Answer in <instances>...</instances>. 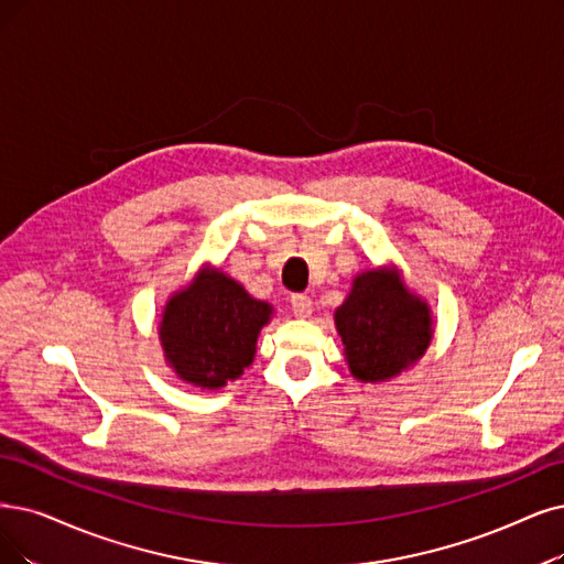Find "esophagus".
I'll return each instance as SVG.
<instances>
[{
  "label": "esophagus",
  "mask_w": 564,
  "mask_h": 564,
  "mask_svg": "<svg viewBox=\"0 0 564 564\" xmlns=\"http://www.w3.org/2000/svg\"><path fill=\"white\" fill-rule=\"evenodd\" d=\"M291 310H294L299 319H307L312 314V299L305 294H294L291 296Z\"/></svg>",
  "instance_id": "1"
}]
</instances>
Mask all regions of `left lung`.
Masks as SVG:
<instances>
[{
    "label": "left lung",
    "instance_id": "left-lung-1",
    "mask_svg": "<svg viewBox=\"0 0 564 564\" xmlns=\"http://www.w3.org/2000/svg\"><path fill=\"white\" fill-rule=\"evenodd\" d=\"M335 326L351 375L370 384L416 364L433 337L431 307L387 268L354 278L351 294L335 310Z\"/></svg>",
    "mask_w": 564,
    "mask_h": 564
}]
</instances>
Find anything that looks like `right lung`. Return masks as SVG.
<instances>
[{
    "instance_id": "1",
    "label": "right lung",
    "mask_w": 564,
    "mask_h": 564,
    "mask_svg": "<svg viewBox=\"0 0 564 564\" xmlns=\"http://www.w3.org/2000/svg\"><path fill=\"white\" fill-rule=\"evenodd\" d=\"M273 307L252 299L221 270H200L164 307L160 340L175 375L200 389H221L252 366L257 337Z\"/></svg>"
}]
</instances>
